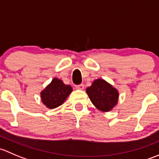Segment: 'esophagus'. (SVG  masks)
<instances>
[{"instance_id":"esophagus-1","label":"esophagus","mask_w":159,"mask_h":159,"mask_svg":"<svg viewBox=\"0 0 159 159\" xmlns=\"http://www.w3.org/2000/svg\"><path fill=\"white\" fill-rule=\"evenodd\" d=\"M84 84H78V85L76 86V89H78V90H83L84 89Z\"/></svg>"}]
</instances>
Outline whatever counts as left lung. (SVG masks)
<instances>
[{
  "mask_svg": "<svg viewBox=\"0 0 159 159\" xmlns=\"http://www.w3.org/2000/svg\"><path fill=\"white\" fill-rule=\"evenodd\" d=\"M86 92L93 105L102 111H110L118 104V90L104 79L94 80Z\"/></svg>",
  "mask_w": 159,
  "mask_h": 159,
  "instance_id": "1",
  "label": "left lung"
}]
</instances>
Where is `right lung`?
Masks as SVG:
<instances>
[{
	"mask_svg": "<svg viewBox=\"0 0 159 159\" xmlns=\"http://www.w3.org/2000/svg\"><path fill=\"white\" fill-rule=\"evenodd\" d=\"M71 91V86L67 85L61 80L54 78L41 92V101L48 108L53 109L61 105Z\"/></svg>",
	"mask_w": 159,
	"mask_h": 159,
	"instance_id": "1",
	"label": "right lung"
}]
</instances>
